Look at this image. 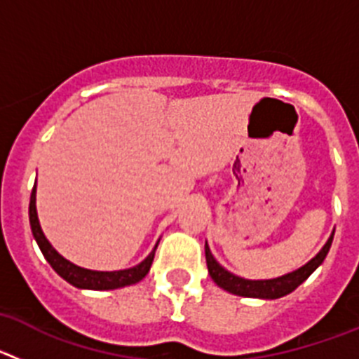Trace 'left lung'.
<instances>
[{
  "label": "left lung",
  "mask_w": 359,
  "mask_h": 359,
  "mask_svg": "<svg viewBox=\"0 0 359 359\" xmlns=\"http://www.w3.org/2000/svg\"><path fill=\"white\" fill-rule=\"evenodd\" d=\"M334 236V233H332ZM332 236L329 237V241L323 244V248L316 253V257H313L306 266L298 268L297 271H291L287 275H282L277 278H269V280H248V278H241L237 275L230 273L223 266L219 264L217 261L212 255L208 244L205 243V255H207V266L208 273H210L212 280L217 284L219 287H223L224 291L231 294H239V297H248V298H268V300H273V298H280L290 294L291 291L297 290L307 277H309L316 268L323 262V259L327 257L329 248L332 244Z\"/></svg>",
  "instance_id": "obj_1"
}]
</instances>
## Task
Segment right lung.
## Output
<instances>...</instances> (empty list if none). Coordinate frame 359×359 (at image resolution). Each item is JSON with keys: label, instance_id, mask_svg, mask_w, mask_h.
<instances>
[{"label": "right lung", "instance_id": "add662e5", "mask_svg": "<svg viewBox=\"0 0 359 359\" xmlns=\"http://www.w3.org/2000/svg\"><path fill=\"white\" fill-rule=\"evenodd\" d=\"M28 215H30V226L34 239L39 244L41 252H43L44 259L50 262L57 275H61L66 282H69L72 286L79 287V290H95V291H106V290H118V287L131 286L140 282L151 269L152 259H154V252L158 248V241L154 250L145 257L140 264H136L135 268L129 269H118V271H93V269H86L81 266H75L73 262L66 261L61 253L53 248L48 239L44 237L43 230H41L39 219H37L36 210V187L32 189L30 194V207H28Z\"/></svg>", "mask_w": 359, "mask_h": 359}]
</instances>
